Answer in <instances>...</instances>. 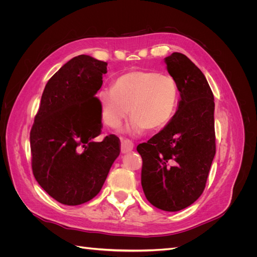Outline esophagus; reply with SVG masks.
<instances>
[{
	"label": "esophagus",
	"mask_w": 257,
	"mask_h": 257,
	"mask_svg": "<svg viewBox=\"0 0 257 257\" xmlns=\"http://www.w3.org/2000/svg\"><path fill=\"white\" fill-rule=\"evenodd\" d=\"M134 145L128 139H123L121 138V152L122 153H127L133 150Z\"/></svg>",
	"instance_id": "1"
}]
</instances>
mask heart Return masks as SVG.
<instances>
[{"label":"heart","mask_w":257,"mask_h":257,"mask_svg":"<svg viewBox=\"0 0 257 257\" xmlns=\"http://www.w3.org/2000/svg\"><path fill=\"white\" fill-rule=\"evenodd\" d=\"M178 85L168 74L134 71L116 78L97 94L102 120L115 128L131 113L127 131L142 134L161 131L172 120L178 103Z\"/></svg>","instance_id":"b5f03b06"}]
</instances>
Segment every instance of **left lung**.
Returning a JSON list of instances; mask_svg holds the SVG:
<instances>
[{"label":"left lung","mask_w":257,"mask_h":257,"mask_svg":"<svg viewBox=\"0 0 257 257\" xmlns=\"http://www.w3.org/2000/svg\"><path fill=\"white\" fill-rule=\"evenodd\" d=\"M181 99L167 125L139 144L142 185L154 207L169 212L192 205L203 194L215 154L214 98L205 75L180 52L165 58Z\"/></svg>","instance_id":"obj_1"}]
</instances>
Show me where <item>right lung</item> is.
Returning a JSON list of instances; mask_svg holds the SVG:
<instances>
[{
    "label": "right lung",
    "instance_id": "obj_1",
    "mask_svg": "<svg viewBox=\"0 0 257 257\" xmlns=\"http://www.w3.org/2000/svg\"><path fill=\"white\" fill-rule=\"evenodd\" d=\"M107 63L80 54L48 80L30 133L33 175L59 203L77 206L99 193L120 154V141L102 132L95 94Z\"/></svg>",
    "mask_w": 257,
    "mask_h": 257
}]
</instances>
